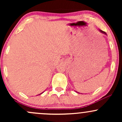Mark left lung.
<instances>
[{
	"label": "left lung",
	"instance_id": "1",
	"mask_svg": "<svg viewBox=\"0 0 122 122\" xmlns=\"http://www.w3.org/2000/svg\"><path fill=\"white\" fill-rule=\"evenodd\" d=\"M99 31H100V32H101V33H103V34H106V32L103 31H102V30H99Z\"/></svg>",
	"mask_w": 122,
	"mask_h": 122
}]
</instances>
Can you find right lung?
<instances>
[{
  "mask_svg": "<svg viewBox=\"0 0 122 122\" xmlns=\"http://www.w3.org/2000/svg\"><path fill=\"white\" fill-rule=\"evenodd\" d=\"M42 93H43V92H42ZM42 93H41V94H42ZM41 94H40V95H41Z\"/></svg>",
  "mask_w": 122,
  "mask_h": 122,
  "instance_id": "right-lung-1",
  "label": "right lung"
}]
</instances>
